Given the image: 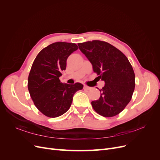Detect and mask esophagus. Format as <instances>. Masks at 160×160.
I'll use <instances>...</instances> for the list:
<instances>
[{
	"instance_id": "esophagus-1",
	"label": "esophagus",
	"mask_w": 160,
	"mask_h": 160,
	"mask_svg": "<svg viewBox=\"0 0 160 160\" xmlns=\"http://www.w3.org/2000/svg\"><path fill=\"white\" fill-rule=\"evenodd\" d=\"M84 89H87V90H91L92 88H90V87L87 86V85H84Z\"/></svg>"
}]
</instances>
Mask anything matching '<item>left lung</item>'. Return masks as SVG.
Returning <instances> with one entry per match:
<instances>
[{
    "label": "left lung",
    "mask_w": 160,
    "mask_h": 160,
    "mask_svg": "<svg viewBox=\"0 0 160 160\" xmlns=\"http://www.w3.org/2000/svg\"><path fill=\"white\" fill-rule=\"evenodd\" d=\"M78 46L105 82L99 99L91 102L94 110L103 117L119 114L129 103L135 89V73L128 59L107 42L88 41Z\"/></svg>",
    "instance_id": "obj_1"
}]
</instances>
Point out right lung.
<instances>
[{"mask_svg":"<svg viewBox=\"0 0 160 160\" xmlns=\"http://www.w3.org/2000/svg\"><path fill=\"white\" fill-rule=\"evenodd\" d=\"M77 49L75 43H52L38 52L33 62L28 89L37 108L47 117L57 118L67 112L74 94L83 88L80 83L69 85L59 79L67 58Z\"/></svg>","mask_w":160,"mask_h":160,"instance_id":"right-lung-1","label":"right lung"}]
</instances>
